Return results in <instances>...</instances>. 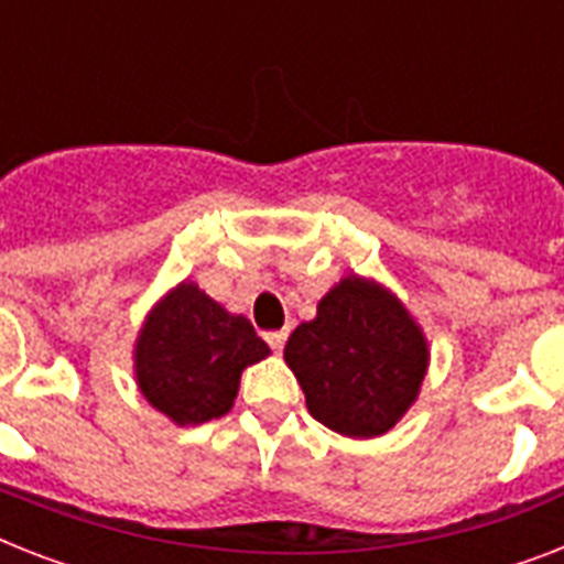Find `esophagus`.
I'll return each mask as SVG.
<instances>
[{
	"mask_svg": "<svg viewBox=\"0 0 564 564\" xmlns=\"http://www.w3.org/2000/svg\"><path fill=\"white\" fill-rule=\"evenodd\" d=\"M286 330H269V334H265V343H269V348H272V351H278L281 354L283 351V345H286Z\"/></svg>",
	"mask_w": 564,
	"mask_h": 564,
	"instance_id": "1",
	"label": "esophagus"
}]
</instances>
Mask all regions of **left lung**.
Masks as SVG:
<instances>
[{"instance_id": "obj_1", "label": "left lung", "mask_w": 564, "mask_h": 564, "mask_svg": "<svg viewBox=\"0 0 564 564\" xmlns=\"http://www.w3.org/2000/svg\"><path fill=\"white\" fill-rule=\"evenodd\" d=\"M307 410L348 438L383 436L419 398L427 339L410 310L377 281L348 274L318 301L283 348Z\"/></svg>"}]
</instances>
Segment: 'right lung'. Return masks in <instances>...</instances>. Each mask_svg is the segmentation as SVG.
Masks as SVG:
<instances>
[{
  "label": "right lung",
  "instance_id": "add662e5",
  "mask_svg": "<svg viewBox=\"0 0 564 564\" xmlns=\"http://www.w3.org/2000/svg\"><path fill=\"white\" fill-rule=\"evenodd\" d=\"M265 357L269 345L246 316H234L184 281L145 316L134 345V375L154 410L189 427L225 415L242 371Z\"/></svg>",
  "mask_w": 564,
  "mask_h": 564
}]
</instances>
